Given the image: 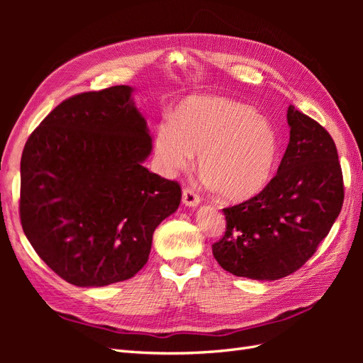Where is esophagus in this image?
<instances>
[{
  "label": "esophagus",
  "mask_w": 363,
  "mask_h": 363,
  "mask_svg": "<svg viewBox=\"0 0 363 363\" xmlns=\"http://www.w3.org/2000/svg\"><path fill=\"white\" fill-rule=\"evenodd\" d=\"M183 204L188 206V207H195L200 204V196L195 191L189 189V188H184L183 189Z\"/></svg>",
  "instance_id": "34e87169"
}]
</instances>
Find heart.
Returning a JSON list of instances; mask_svg holds the SVG:
<instances>
[{"mask_svg": "<svg viewBox=\"0 0 363 363\" xmlns=\"http://www.w3.org/2000/svg\"><path fill=\"white\" fill-rule=\"evenodd\" d=\"M280 135L267 116L223 96H191L156 130L155 156L164 174L186 169L199 152L206 182L225 201H245L271 182Z\"/></svg>", "mask_w": 363, "mask_h": 363, "instance_id": "b5f03b06", "label": "heart"}]
</instances>
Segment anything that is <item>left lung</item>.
I'll use <instances>...</instances> for the list:
<instances>
[{
    "instance_id": "obj_1",
    "label": "left lung",
    "mask_w": 363,
    "mask_h": 363,
    "mask_svg": "<svg viewBox=\"0 0 363 363\" xmlns=\"http://www.w3.org/2000/svg\"><path fill=\"white\" fill-rule=\"evenodd\" d=\"M288 124L289 144L276 177L252 199L223 208L225 233L212 252L233 276H289L313 256L342 208V169L332 136L294 106Z\"/></svg>"
}]
</instances>
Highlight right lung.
Listing matches in <instances>:
<instances>
[{
    "instance_id": "obj_1",
    "label": "right lung",
    "mask_w": 363,
    "mask_h": 363,
    "mask_svg": "<svg viewBox=\"0 0 363 363\" xmlns=\"http://www.w3.org/2000/svg\"><path fill=\"white\" fill-rule=\"evenodd\" d=\"M133 87L74 95L33 131L21 157L19 215L38 256L71 284L107 286L148 260L179 208L177 182L150 172L152 140Z\"/></svg>"
}]
</instances>
